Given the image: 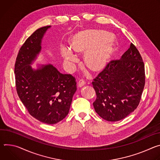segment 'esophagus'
I'll return each mask as SVG.
<instances>
[{"mask_svg":"<svg viewBox=\"0 0 160 160\" xmlns=\"http://www.w3.org/2000/svg\"><path fill=\"white\" fill-rule=\"evenodd\" d=\"M85 84H86V82L84 81V80L81 79V80H79V81H78V86L80 88V87L83 86Z\"/></svg>","mask_w":160,"mask_h":160,"instance_id":"1","label":"esophagus"}]
</instances>
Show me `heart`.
<instances>
[{
	"instance_id": "b5f03b06",
	"label": "heart",
	"mask_w": 160,
	"mask_h": 160,
	"mask_svg": "<svg viewBox=\"0 0 160 160\" xmlns=\"http://www.w3.org/2000/svg\"><path fill=\"white\" fill-rule=\"evenodd\" d=\"M70 48L83 52L86 67L93 72L102 70L117 51V43L112 35L106 31L86 30L72 35L69 39ZM61 55L68 64L76 61L75 55L69 49L63 48Z\"/></svg>"
}]
</instances>
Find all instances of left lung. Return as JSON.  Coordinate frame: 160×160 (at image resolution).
Instances as JSON below:
<instances>
[{
	"instance_id": "left-lung-1",
	"label": "left lung",
	"mask_w": 160,
	"mask_h": 160,
	"mask_svg": "<svg viewBox=\"0 0 160 160\" xmlns=\"http://www.w3.org/2000/svg\"><path fill=\"white\" fill-rule=\"evenodd\" d=\"M92 82L96 112L103 119L118 121L137 109L145 85L142 58L134 44L121 60H112Z\"/></svg>"
}]
</instances>
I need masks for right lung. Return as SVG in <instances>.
Instances as JSON below:
<instances>
[{
  "instance_id": "add662e5",
  "label": "right lung",
  "mask_w": 160,
  "mask_h": 160,
  "mask_svg": "<svg viewBox=\"0 0 160 160\" xmlns=\"http://www.w3.org/2000/svg\"><path fill=\"white\" fill-rule=\"evenodd\" d=\"M51 26L35 30L25 41L14 65L17 93L29 114L41 122L53 125L68 114L74 94L76 79L63 74L51 64L31 67L41 50L42 39Z\"/></svg>"
}]
</instances>
